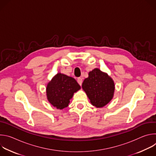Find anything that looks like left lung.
I'll return each mask as SVG.
<instances>
[{"instance_id": "obj_1", "label": "left lung", "mask_w": 156, "mask_h": 156, "mask_svg": "<svg viewBox=\"0 0 156 156\" xmlns=\"http://www.w3.org/2000/svg\"><path fill=\"white\" fill-rule=\"evenodd\" d=\"M80 88L73 78L58 73L48 84V99L54 107L63 109L69 105L74 93Z\"/></svg>"}]
</instances>
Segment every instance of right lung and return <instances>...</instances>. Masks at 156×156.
Returning <instances> with one entry per match:
<instances>
[{"label":"right lung","mask_w":156,"mask_h":156,"mask_svg":"<svg viewBox=\"0 0 156 156\" xmlns=\"http://www.w3.org/2000/svg\"><path fill=\"white\" fill-rule=\"evenodd\" d=\"M91 103L96 107H102L112 99L114 93V83L106 73L98 69L89 73L82 84Z\"/></svg>","instance_id":"right-lung-1"}]
</instances>
